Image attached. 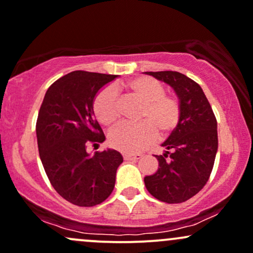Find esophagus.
Segmentation results:
<instances>
[{"instance_id":"1","label":"esophagus","mask_w":253,"mask_h":253,"mask_svg":"<svg viewBox=\"0 0 253 253\" xmlns=\"http://www.w3.org/2000/svg\"><path fill=\"white\" fill-rule=\"evenodd\" d=\"M140 158H142V155H139V154H125L124 155V159L126 161H137Z\"/></svg>"}]
</instances>
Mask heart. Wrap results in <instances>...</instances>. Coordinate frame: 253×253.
<instances>
[{
	"label": "heart",
	"instance_id": "obj_1",
	"mask_svg": "<svg viewBox=\"0 0 253 253\" xmlns=\"http://www.w3.org/2000/svg\"><path fill=\"white\" fill-rule=\"evenodd\" d=\"M132 97L143 103L138 113V124L124 125L109 137L110 144L124 153H138L148 147L155 137L164 140L174 132L182 116L180 102L165 94L164 84L149 76H138L122 84ZM94 114L98 121L113 127L119 121L115 91L106 87L95 97Z\"/></svg>",
	"mask_w": 253,
	"mask_h": 253
}]
</instances>
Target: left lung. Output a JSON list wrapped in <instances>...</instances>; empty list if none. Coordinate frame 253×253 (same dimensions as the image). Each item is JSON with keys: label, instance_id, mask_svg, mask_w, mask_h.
Segmentation results:
<instances>
[{"label": "left lung", "instance_id": "obj_1", "mask_svg": "<svg viewBox=\"0 0 253 253\" xmlns=\"http://www.w3.org/2000/svg\"><path fill=\"white\" fill-rule=\"evenodd\" d=\"M169 84L182 106L174 132L155 155L159 169L144 178L149 193L162 203L179 204L199 193L209 180L218 149L217 120L199 84L177 71H147Z\"/></svg>", "mask_w": 253, "mask_h": 253}]
</instances>
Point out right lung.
<instances>
[{
    "label": "right lung",
    "mask_w": 253,
    "mask_h": 253,
    "mask_svg": "<svg viewBox=\"0 0 253 253\" xmlns=\"http://www.w3.org/2000/svg\"><path fill=\"white\" fill-rule=\"evenodd\" d=\"M118 75L73 71L50 84L36 122L40 159L50 184L73 205L91 207L113 193L124 161L114 149L87 153L105 135L94 118L97 93Z\"/></svg>",
    "instance_id": "obj_1"
}]
</instances>
